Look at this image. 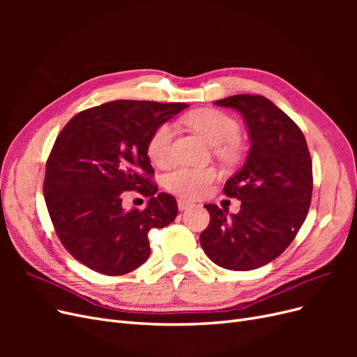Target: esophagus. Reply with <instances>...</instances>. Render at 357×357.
I'll return each mask as SVG.
<instances>
[{
    "label": "esophagus",
    "instance_id": "esophagus-1",
    "mask_svg": "<svg viewBox=\"0 0 357 357\" xmlns=\"http://www.w3.org/2000/svg\"><path fill=\"white\" fill-rule=\"evenodd\" d=\"M177 205H178V210H180V211H185V210H188L189 207H192V202L185 201V199H178V201H177Z\"/></svg>",
    "mask_w": 357,
    "mask_h": 357
}]
</instances>
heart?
I'll return each mask as SVG.
<instances>
[{"label":"heart","instance_id":"heart-1","mask_svg":"<svg viewBox=\"0 0 357 357\" xmlns=\"http://www.w3.org/2000/svg\"><path fill=\"white\" fill-rule=\"evenodd\" d=\"M186 122L201 134L222 158H234L236 153L235 142L240 138L241 129L234 117L215 109H201L190 113ZM174 126L159 125L147 142V155L156 165H164L171 155V143ZM218 177L213 168L177 167L165 176V188L183 198H199L207 193Z\"/></svg>","mask_w":357,"mask_h":357}]
</instances>
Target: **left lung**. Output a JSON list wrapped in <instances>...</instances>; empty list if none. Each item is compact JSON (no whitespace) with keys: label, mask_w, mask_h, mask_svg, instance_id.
I'll return each mask as SVG.
<instances>
[{"label":"left lung","mask_w":357,"mask_h":357,"mask_svg":"<svg viewBox=\"0 0 357 357\" xmlns=\"http://www.w3.org/2000/svg\"><path fill=\"white\" fill-rule=\"evenodd\" d=\"M214 104L243 114L252 146L223 188L226 197L241 201V210L228 215L218 205H205L210 225L199 241L215 265L250 271L295 240L311 204L312 162L299 126L265 96L240 93Z\"/></svg>","instance_id":"obj_1"}]
</instances>
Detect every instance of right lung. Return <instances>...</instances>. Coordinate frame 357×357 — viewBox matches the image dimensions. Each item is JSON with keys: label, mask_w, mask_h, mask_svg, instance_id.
Returning a JSON list of instances; mask_svg holds the SVG:
<instances>
[{"label": "right lung", "mask_w": 357, "mask_h": 357, "mask_svg": "<svg viewBox=\"0 0 357 357\" xmlns=\"http://www.w3.org/2000/svg\"><path fill=\"white\" fill-rule=\"evenodd\" d=\"M183 102L117 100L75 114L58 135L43 190L62 245L105 275H122L150 256L149 231L165 228L177 202L158 193L147 155L155 129L185 110ZM125 190L149 198L144 211L121 207Z\"/></svg>", "instance_id": "add662e5"}]
</instances>
